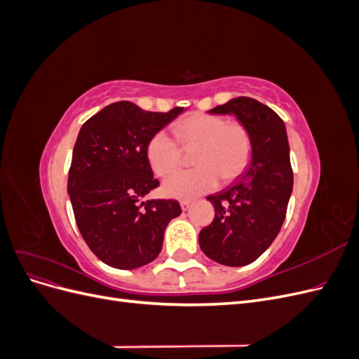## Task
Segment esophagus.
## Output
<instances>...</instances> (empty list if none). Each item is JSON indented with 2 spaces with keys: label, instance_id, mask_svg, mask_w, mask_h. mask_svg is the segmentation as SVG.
I'll return each instance as SVG.
<instances>
[{
  "label": "esophagus",
  "instance_id": "obj_1",
  "mask_svg": "<svg viewBox=\"0 0 359 359\" xmlns=\"http://www.w3.org/2000/svg\"><path fill=\"white\" fill-rule=\"evenodd\" d=\"M190 205H191L190 201H181V208H182V211H187V210L190 208Z\"/></svg>",
  "mask_w": 359,
  "mask_h": 359
}]
</instances>
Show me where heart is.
I'll list each match as a JSON object with an SVG mask.
<instances>
[{
  "instance_id": "obj_1",
  "label": "heart",
  "mask_w": 359,
  "mask_h": 359,
  "mask_svg": "<svg viewBox=\"0 0 359 359\" xmlns=\"http://www.w3.org/2000/svg\"><path fill=\"white\" fill-rule=\"evenodd\" d=\"M176 144L165 132L151 136L147 157L158 177H168L181 165L182 151L191 148L193 169L173 173L163 182L169 198L193 199L212 190L219 178L223 182L236 178L252 157L253 142L248 128L240 121H226L214 114H191L173 127Z\"/></svg>"
}]
</instances>
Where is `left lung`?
Returning a JSON list of instances; mask_svg holds the SVG:
<instances>
[{
  "label": "left lung",
  "instance_id": "8db88e82",
  "mask_svg": "<svg viewBox=\"0 0 359 359\" xmlns=\"http://www.w3.org/2000/svg\"><path fill=\"white\" fill-rule=\"evenodd\" d=\"M211 114H233L250 132L252 161L232 186L211 194L214 220L199 233L202 252L226 266L255 262L283 226L293 187L286 127L271 107L250 97L215 106Z\"/></svg>",
  "mask_w": 359,
  "mask_h": 359
}]
</instances>
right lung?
Segmentation results:
<instances>
[{"label": "right lung", "mask_w": 359, "mask_h": 359, "mask_svg": "<svg viewBox=\"0 0 359 359\" xmlns=\"http://www.w3.org/2000/svg\"><path fill=\"white\" fill-rule=\"evenodd\" d=\"M182 111L148 112L116 102L81 127L67 191L82 238L106 265L133 269L153 262L166 226L181 214L173 199H140L160 184L147 157L148 140Z\"/></svg>", "instance_id": "right-lung-1"}]
</instances>
